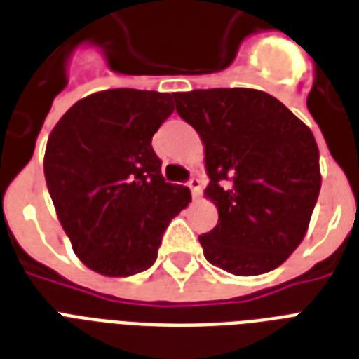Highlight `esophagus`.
Segmentation results:
<instances>
[{
	"label": "esophagus",
	"instance_id": "1",
	"mask_svg": "<svg viewBox=\"0 0 359 359\" xmlns=\"http://www.w3.org/2000/svg\"><path fill=\"white\" fill-rule=\"evenodd\" d=\"M188 186H190L191 196H194V199H197V197L201 196V190H203V180L201 179H190Z\"/></svg>",
	"mask_w": 359,
	"mask_h": 359
}]
</instances>
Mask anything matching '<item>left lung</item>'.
Segmentation results:
<instances>
[{
	"label": "left lung",
	"mask_w": 359,
	"mask_h": 359,
	"mask_svg": "<svg viewBox=\"0 0 359 359\" xmlns=\"http://www.w3.org/2000/svg\"><path fill=\"white\" fill-rule=\"evenodd\" d=\"M177 114L205 145V197L218 225L199 236L210 264L257 276L300 245L320 191L313 132L278 98L257 89L175 93Z\"/></svg>",
	"instance_id": "left-lung-1"
}]
</instances>
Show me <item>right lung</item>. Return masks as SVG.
<instances>
[{
    "label": "right lung",
    "instance_id": "add662e5",
    "mask_svg": "<svg viewBox=\"0 0 359 359\" xmlns=\"http://www.w3.org/2000/svg\"><path fill=\"white\" fill-rule=\"evenodd\" d=\"M169 93L109 89L81 98L48 137L44 177L87 268L126 278L154 264L163 231L191 201L169 184L151 141L173 114Z\"/></svg>",
    "mask_w": 359,
    "mask_h": 359
}]
</instances>
